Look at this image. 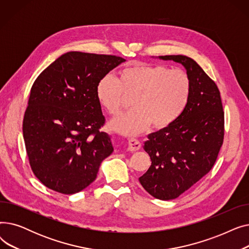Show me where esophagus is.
<instances>
[{"instance_id":"esophagus-1","label":"esophagus","mask_w":249,"mask_h":249,"mask_svg":"<svg viewBox=\"0 0 249 249\" xmlns=\"http://www.w3.org/2000/svg\"><path fill=\"white\" fill-rule=\"evenodd\" d=\"M140 147H141V143L138 140H136L134 138L129 139V141H128V150L129 151H131V152L137 151L140 149Z\"/></svg>"}]
</instances>
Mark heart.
I'll return each mask as SVG.
<instances>
[{"mask_svg":"<svg viewBox=\"0 0 249 249\" xmlns=\"http://www.w3.org/2000/svg\"><path fill=\"white\" fill-rule=\"evenodd\" d=\"M192 80L184 70H172L163 64L135 63L120 71L118 80L104 75L96 87L101 107L112 116L133 98L129 113L116 118L109 127L126 136L138 135L152 124L164 129L174 124L186 110L192 95Z\"/></svg>","mask_w":249,"mask_h":249,"instance_id":"1","label":"heart"}]
</instances>
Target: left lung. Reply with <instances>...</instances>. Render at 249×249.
I'll list each match as a JSON object with an SVG mask.
<instances>
[{
    "label": "left lung",
    "mask_w": 249,
    "mask_h": 249,
    "mask_svg": "<svg viewBox=\"0 0 249 249\" xmlns=\"http://www.w3.org/2000/svg\"><path fill=\"white\" fill-rule=\"evenodd\" d=\"M185 67L192 80V95L184 113L164 129L148 135L144 150L151 165L139 178L152 197L178 198L211 171L224 139V111L212 78L191 57L160 56Z\"/></svg>",
    "instance_id": "8db88e82"
}]
</instances>
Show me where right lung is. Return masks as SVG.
Masks as SVG:
<instances>
[{"mask_svg":"<svg viewBox=\"0 0 249 249\" xmlns=\"http://www.w3.org/2000/svg\"><path fill=\"white\" fill-rule=\"evenodd\" d=\"M125 59L71 51L35 80L23 120V137L35 177L50 190L71 195L86 189L114 148L96 87Z\"/></svg>","mask_w":249,"mask_h":249,"instance_id":"right-lung-1","label":"right lung"}]
</instances>
